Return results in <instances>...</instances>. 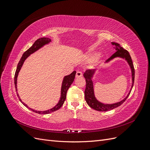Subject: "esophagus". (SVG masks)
I'll list each match as a JSON object with an SVG mask.
<instances>
[{"label":"esophagus","mask_w":150,"mask_h":150,"mask_svg":"<svg viewBox=\"0 0 150 150\" xmlns=\"http://www.w3.org/2000/svg\"><path fill=\"white\" fill-rule=\"evenodd\" d=\"M82 76H83L82 72H81V71H77V72H76V78H80V77H81Z\"/></svg>","instance_id":"1"}]
</instances>
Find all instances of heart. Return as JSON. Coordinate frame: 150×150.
<instances>
[{
	"label": "heart",
	"mask_w": 150,
	"mask_h": 150,
	"mask_svg": "<svg viewBox=\"0 0 150 150\" xmlns=\"http://www.w3.org/2000/svg\"><path fill=\"white\" fill-rule=\"evenodd\" d=\"M96 56H92L91 57L93 59V58H94V57H96Z\"/></svg>",
	"instance_id": "b5f03b06"
}]
</instances>
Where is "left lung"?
Instances as JSON below:
<instances>
[{"label": "left lung", "mask_w": 150, "mask_h": 150, "mask_svg": "<svg viewBox=\"0 0 150 150\" xmlns=\"http://www.w3.org/2000/svg\"><path fill=\"white\" fill-rule=\"evenodd\" d=\"M112 44L115 45V49L116 51L113 54L110 58L108 59L106 62H108L109 61L111 60L112 59L115 58L116 57H120L125 58V59L128 61V64L131 67V72H132V80H133L132 83H132V86H131V88H132L134 84V68L132 62V59H131V57L129 55V53L128 52V51H127V50L125 49L123 47H122L120 46V44L116 42H112ZM94 70L88 69L86 71V72L83 74L84 78L86 79V89L84 91L85 100L86 103H88V105L91 108L94 109V110L99 111H110L121 105V104L126 101V99L129 96V95L131 93V90L129 93H128V96H127L123 100L121 101L120 102L116 103L115 104H104L100 102H99L94 96L93 84V81L91 80V78L93 77V74L94 73Z\"/></svg>", "instance_id": "obj_1"}]
</instances>
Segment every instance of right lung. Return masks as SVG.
I'll return each instance as SVG.
<instances>
[{
	"label": "right lung",
	"instance_id": "obj_1",
	"mask_svg": "<svg viewBox=\"0 0 150 150\" xmlns=\"http://www.w3.org/2000/svg\"><path fill=\"white\" fill-rule=\"evenodd\" d=\"M49 42H51V39L47 38H40L39 39H38L34 43V44L29 49L27 50V51L23 54V55H22V57L21 58V59L18 63L17 64V69L15 72V75H14V84H15V88H16V91L17 92V76L18 74H19V72L21 69V68L23 64V63L24 62V61L25 60V59L28 57L30 54H33V52H34L35 51H37L39 48L41 47L42 46H43L44 44H47ZM76 72L74 71L72 72L71 74H70L69 75L66 76L64 80H63V82H62V88H61V99L57 103V105L56 106H54L53 108L51 109V110H47V111H35L33 110V109H31L30 108H29L28 106L26 105L25 103H24L21 101V99L19 98V100L21 101V102L24 104L25 106H26L28 108H29V110H30L31 111H33L36 113H38V114H40V115H45V114H49V113H51L52 112L54 111H56L57 110H58L59 109H60L61 108V106L63 105V104L64 103V101L66 100V94H67V91L68 89L69 88V87L71 86V85L72 84V83H73V81L74 80V78H75V76H76ZM17 96L19 98V94L18 93L17 94Z\"/></svg>",
	"mask_w": 150,
	"mask_h": 150
}]
</instances>
